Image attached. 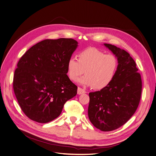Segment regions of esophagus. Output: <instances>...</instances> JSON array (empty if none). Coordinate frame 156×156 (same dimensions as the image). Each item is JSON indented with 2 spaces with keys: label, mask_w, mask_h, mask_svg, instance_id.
I'll return each instance as SVG.
<instances>
[{
  "label": "esophagus",
  "mask_w": 156,
  "mask_h": 156,
  "mask_svg": "<svg viewBox=\"0 0 156 156\" xmlns=\"http://www.w3.org/2000/svg\"><path fill=\"white\" fill-rule=\"evenodd\" d=\"M86 93V90L83 89H82L80 87H78L77 89V94H84Z\"/></svg>",
  "instance_id": "1"
}]
</instances>
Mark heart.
I'll return each instance as SVG.
<instances>
[{"label":"heart","instance_id":"obj_1","mask_svg":"<svg viewBox=\"0 0 156 156\" xmlns=\"http://www.w3.org/2000/svg\"><path fill=\"white\" fill-rule=\"evenodd\" d=\"M118 66V60L113 55H106L96 48H88L79 52L78 59L75 57L69 58L67 75L70 80L75 81L84 72L86 74L78 79V83L102 89L113 81Z\"/></svg>","mask_w":156,"mask_h":156}]
</instances>
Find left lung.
Here are the masks:
<instances>
[{
	"mask_svg": "<svg viewBox=\"0 0 156 156\" xmlns=\"http://www.w3.org/2000/svg\"><path fill=\"white\" fill-rule=\"evenodd\" d=\"M104 45L116 57L118 69L110 84L89 93L88 116L97 129L109 132L123 125L135 113L140 100L142 80L129 53L111 44Z\"/></svg>",
	"mask_w": 156,
	"mask_h": 156,
	"instance_id": "8db88e82",
	"label": "left lung"
}]
</instances>
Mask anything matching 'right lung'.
<instances>
[{
	"mask_svg": "<svg viewBox=\"0 0 156 156\" xmlns=\"http://www.w3.org/2000/svg\"><path fill=\"white\" fill-rule=\"evenodd\" d=\"M78 47L72 38L44 40L21 57L15 70L13 88L21 109L31 120L50 122L77 94L67 75V63Z\"/></svg>",
	"mask_w": 156,
	"mask_h": 156,
	"instance_id": "1",
	"label": "right lung"
}]
</instances>
